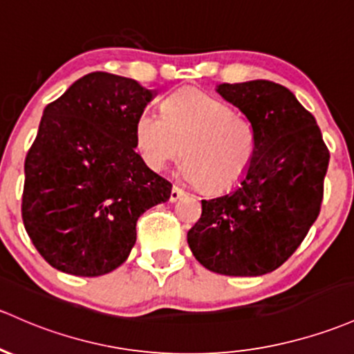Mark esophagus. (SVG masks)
Masks as SVG:
<instances>
[{"mask_svg":"<svg viewBox=\"0 0 354 354\" xmlns=\"http://www.w3.org/2000/svg\"><path fill=\"white\" fill-rule=\"evenodd\" d=\"M184 189H180V187H177V185H174L172 187V191H170V203H176V201H178L180 199L182 196H184Z\"/></svg>","mask_w":354,"mask_h":354,"instance_id":"esophagus-1","label":"esophagus"}]
</instances>
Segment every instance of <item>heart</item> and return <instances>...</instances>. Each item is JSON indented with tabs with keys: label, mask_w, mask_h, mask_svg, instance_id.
Listing matches in <instances>:
<instances>
[{
	"label": "heart",
	"mask_w": 354,
	"mask_h": 354,
	"mask_svg": "<svg viewBox=\"0 0 354 354\" xmlns=\"http://www.w3.org/2000/svg\"><path fill=\"white\" fill-rule=\"evenodd\" d=\"M162 113L143 109L135 120V147L150 169H169L185 148L182 172L203 191L221 194L241 184L257 153L248 118L199 89L170 94Z\"/></svg>",
	"instance_id": "heart-1"
}]
</instances>
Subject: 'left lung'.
<instances>
[{"label": "left lung", "mask_w": 354, "mask_h": 354, "mask_svg": "<svg viewBox=\"0 0 354 354\" xmlns=\"http://www.w3.org/2000/svg\"><path fill=\"white\" fill-rule=\"evenodd\" d=\"M216 91L253 123L257 153L234 191L203 201L189 248L211 272L265 275L288 260L317 219L329 150L287 87L258 79Z\"/></svg>", "instance_id": "1"}]
</instances>
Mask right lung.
I'll return each mask as SVG.
<instances>
[{"instance_id": "1", "label": "right lung", "mask_w": 354, "mask_h": 354, "mask_svg": "<svg viewBox=\"0 0 354 354\" xmlns=\"http://www.w3.org/2000/svg\"><path fill=\"white\" fill-rule=\"evenodd\" d=\"M155 91L91 72L44 109L25 158L21 218L48 265L77 277L120 267L136 221L169 201L172 184L135 151V120Z\"/></svg>"}]
</instances>
